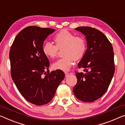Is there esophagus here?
<instances>
[{
  "instance_id": "esophagus-1",
  "label": "esophagus",
  "mask_w": 125,
  "mask_h": 125,
  "mask_svg": "<svg viewBox=\"0 0 125 125\" xmlns=\"http://www.w3.org/2000/svg\"><path fill=\"white\" fill-rule=\"evenodd\" d=\"M69 74H70V73H69L68 72H65V76H66V77H68L69 76Z\"/></svg>"
}]
</instances>
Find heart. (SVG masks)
Returning a JSON list of instances; mask_svg holds the SVG:
<instances>
[{"mask_svg":"<svg viewBox=\"0 0 125 125\" xmlns=\"http://www.w3.org/2000/svg\"><path fill=\"white\" fill-rule=\"evenodd\" d=\"M55 45L47 42L43 45V54L49 58L58 56L59 50H63L64 57L59 59L52 65L54 70L67 71L74 64L75 60L79 61L86 54L87 43L82 37L77 36L66 29H62L53 37Z\"/></svg>","mask_w":125,"mask_h":125,"instance_id":"obj_1","label":"heart"}]
</instances>
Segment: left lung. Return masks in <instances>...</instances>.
Wrapping results in <instances>:
<instances>
[{"instance_id":"1","label":"left lung","mask_w":125,"mask_h":125,"mask_svg":"<svg viewBox=\"0 0 125 125\" xmlns=\"http://www.w3.org/2000/svg\"><path fill=\"white\" fill-rule=\"evenodd\" d=\"M76 30L86 36L87 49L78 64L85 73L76 71L77 82L73 91L78 100L92 102L105 94L111 82L115 70L113 47L98 29L80 27Z\"/></svg>"}]
</instances>
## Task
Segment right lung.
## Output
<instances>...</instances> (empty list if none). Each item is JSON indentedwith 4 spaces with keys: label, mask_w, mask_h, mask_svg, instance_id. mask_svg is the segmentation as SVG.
<instances>
[{
    "label": "right lung",
    "mask_w": 125,
    "mask_h": 125,
    "mask_svg": "<svg viewBox=\"0 0 125 125\" xmlns=\"http://www.w3.org/2000/svg\"><path fill=\"white\" fill-rule=\"evenodd\" d=\"M55 31L29 26L17 34L10 47L11 76L18 90L31 104L41 106L52 100L65 77L60 70L49 72V62L42 51L43 42Z\"/></svg>",
    "instance_id": "right-lung-1"
}]
</instances>
